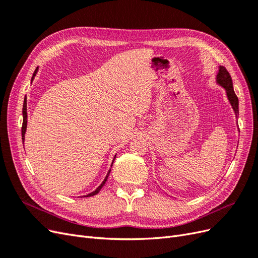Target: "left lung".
Segmentation results:
<instances>
[{
  "label": "left lung",
  "instance_id": "1",
  "mask_svg": "<svg viewBox=\"0 0 258 258\" xmlns=\"http://www.w3.org/2000/svg\"><path fill=\"white\" fill-rule=\"evenodd\" d=\"M216 83L222 86V87L226 91V96H227V99L229 101V103L232 107L233 112L236 114V118H238L239 115V100L238 97L236 96L235 90H233V86H232V80L231 76L228 73L227 70H226L224 67L220 66L218 67V72L216 75Z\"/></svg>",
  "mask_w": 258,
  "mask_h": 258
}]
</instances>
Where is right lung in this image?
<instances>
[{
	"instance_id": "add662e5",
	"label": "right lung",
	"mask_w": 258,
	"mask_h": 258,
	"mask_svg": "<svg viewBox=\"0 0 258 258\" xmlns=\"http://www.w3.org/2000/svg\"><path fill=\"white\" fill-rule=\"evenodd\" d=\"M37 70H38V68H36V69H35V71H34V73H33V76H32V81H33L34 76H35V75H36V73H37ZM22 117H23V121H22L21 135H22V141L25 142V135H26V130H27V123H28V114H27V98H25V101H23V107H22ZM115 158H116V155H115V157H114V159H113V161H112V166H113V162H114ZM112 166H111V167H112ZM110 172H111V169L108 170V172H107V174H106V176H105V178H104V181H103L102 183H101V185L98 187V188H97L95 191H92V192H90V194H88V195H86V196H84V197H91V196H95V195H97V194H98V192L101 190V188H102L103 185L105 184V182H106V179H107L108 175H110Z\"/></svg>"
}]
</instances>
